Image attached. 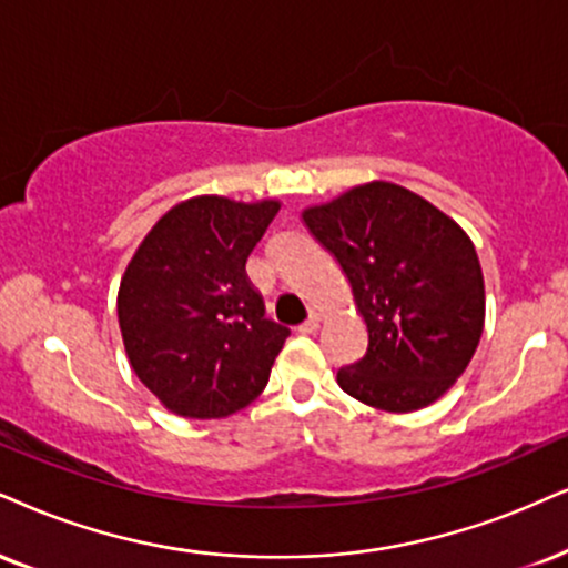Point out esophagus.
<instances>
[{"mask_svg":"<svg viewBox=\"0 0 568 568\" xmlns=\"http://www.w3.org/2000/svg\"><path fill=\"white\" fill-rule=\"evenodd\" d=\"M318 326H321V318L316 316V313H313V316L307 318L305 324H300V326H297V332H300V334H316V332H318Z\"/></svg>","mask_w":568,"mask_h":568,"instance_id":"1","label":"esophagus"}]
</instances>
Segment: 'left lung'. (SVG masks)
<instances>
[{
  "label": "left lung",
  "mask_w": 568,
  "mask_h": 568,
  "mask_svg": "<svg viewBox=\"0 0 568 568\" xmlns=\"http://www.w3.org/2000/svg\"><path fill=\"white\" fill-rule=\"evenodd\" d=\"M303 221L337 257L368 328L366 355L337 371L339 387L389 413L443 397L485 328V278L466 231L389 181L307 207Z\"/></svg>",
  "instance_id": "1"
}]
</instances>
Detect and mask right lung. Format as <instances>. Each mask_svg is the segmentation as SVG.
I'll use <instances>...</instances> for the list:
<instances>
[{
    "mask_svg": "<svg viewBox=\"0 0 568 568\" xmlns=\"http://www.w3.org/2000/svg\"><path fill=\"white\" fill-rule=\"evenodd\" d=\"M276 200L202 194L152 226L118 290L125 355L142 384L184 418H223L265 389L290 328L265 318L247 278Z\"/></svg>",
    "mask_w": 568,
    "mask_h": 568,
    "instance_id": "obj_1",
    "label": "right lung"
}]
</instances>
